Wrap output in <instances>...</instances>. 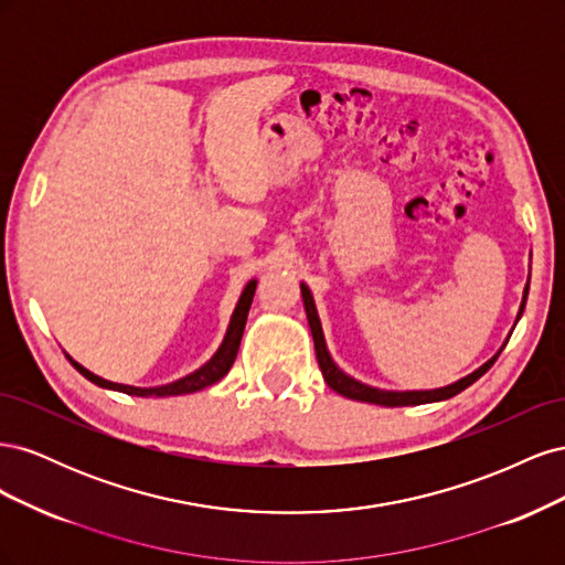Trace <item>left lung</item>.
<instances>
[{"label": "left lung", "instance_id": "left-lung-1", "mask_svg": "<svg viewBox=\"0 0 565 565\" xmlns=\"http://www.w3.org/2000/svg\"><path fill=\"white\" fill-rule=\"evenodd\" d=\"M301 285V299H303V309H306V318H309V328H311V334H313V344H316V358H318V365H320V372H322V380L324 384H328L332 391L341 393L344 398H351V401H361V403H372V405H384V407H403V405H424V403H440V401H448L452 396H457L459 391L469 388L476 380H481L483 374L492 367V363L498 361V355L502 353V349L507 347V341L511 337L504 339V344L498 349V353H494L492 358H488V361L476 367L473 372H469L467 377H461L452 384H446V386H438V388H413V391H388V388H380V386H370L361 380L351 377V374H347L344 370H341L334 358L330 355V349H328V341H324V334H322V322H320V316H318V309H316V299H313V292L309 289V285L306 282H299ZM527 287H530V278H527V285L523 289V299H521V306H519V316H516V322L521 320L523 316V309H525V299H527ZM514 322V328H516Z\"/></svg>", "mask_w": 565, "mask_h": 565}]
</instances>
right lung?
<instances>
[{
    "instance_id": "right-lung-1",
    "label": "right lung",
    "mask_w": 565,
    "mask_h": 565,
    "mask_svg": "<svg viewBox=\"0 0 565 565\" xmlns=\"http://www.w3.org/2000/svg\"><path fill=\"white\" fill-rule=\"evenodd\" d=\"M254 289H256V280L252 278V280L245 285L241 299H237L235 309H233V313H231V320H228L226 334H224V339H221V344H218V349L214 351V355L210 358V361L204 363V365H200L198 370H193L191 374H185V377H179V380L169 382V384H160V386L117 384V382L98 377V374H94L92 370L79 365L73 355L65 353V358H67V361H71V365H73L79 374H84V377H87L89 382H94L96 386L110 388V391H119V393H127V396H139V398H167V396H185V393L202 391V388H207V386H212V384L224 380L226 374H228V370L233 367L237 349H241V341H243L247 313H249V306H252V299H254Z\"/></svg>"
}]
</instances>
